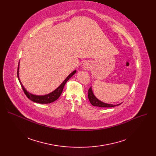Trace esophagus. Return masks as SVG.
I'll list each match as a JSON object with an SVG mask.
<instances>
[{
	"label": "esophagus",
	"mask_w": 156,
	"mask_h": 156,
	"mask_svg": "<svg viewBox=\"0 0 156 156\" xmlns=\"http://www.w3.org/2000/svg\"><path fill=\"white\" fill-rule=\"evenodd\" d=\"M91 64L89 61H86V62H84L83 65V69L84 70H86V71L90 70V69H91Z\"/></svg>",
	"instance_id": "1"
}]
</instances>
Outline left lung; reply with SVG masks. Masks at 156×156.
Instances as JSON below:
<instances>
[{"instance_id":"1","label":"left lung","mask_w":156,"mask_h":156,"mask_svg":"<svg viewBox=\"0 0 156 156\" xmlns=\"http://www.w3.org/2000/svg\"><path fill=\"white\" fill-rule=\"evenodd\" d=\"M88 99H89V100H90V103L93 106L100 107H113L115 106H118L122 103H122L117 104V105H114V104H107V103H105V102H103L99 101L93 94L91 86L90 87V88L89 89V90H88Z\"/></svg>"}]
</instances>
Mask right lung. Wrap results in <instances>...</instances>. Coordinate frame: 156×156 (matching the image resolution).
Segmentation results:
<instances>
[{"instance_id": "obj_1", "label": "right lung", "mask_w": 156, "mask_h": 156, "mask_svg": "<svg viewBox=\"0 0 156 156\" xmlns=\"http://www.w3.org/2000/svg\"><path fill=\"white\" fill-rule=\"evenodd\" d=\"M19 66H20V62L18 63V71H17V76H18V79L19 80V82L22 87V89L25 93V94H26V96H27V98L30 99L31 101H32L33 102H36V103H39V104H49L51 102H53L54 101H55L61 95L62 91H63V89L64 87V86L65 85L66 83L68 81V80L73 75L76 73V71L74 70L72 73H71L67 77L65 78V80L62 82V83L55 90L48 94L46 95H42V96H39V95H35L33 94L32 93H29L28 91H27V90L25 88V87L23 86V85L22 84L20 78H19Z\"/></svg>"}]
</instances>
